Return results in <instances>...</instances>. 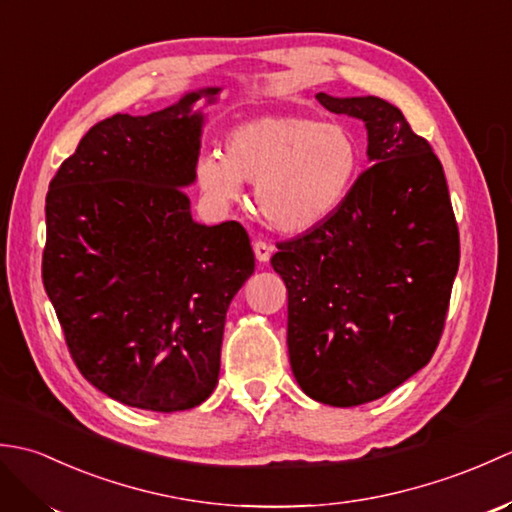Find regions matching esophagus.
Returning a JSON list of instances; mask_svg holds the SVG:
<instances>
[{
	"label": "esophagus",
	"mask_w": 512,
	"mask_h": 512,
	"mask_svg": "<svg viewBox=\"0 0 512 512\" xmlns=\"http://www.w3.org/2000/svg\"><path fill=\"white\" fill-rule=\"evenodd\" d=\"M253 253L259 262H268L270 255H273V244L264 242V239H255L253 242Z\"/></svg>",
	"instance_id": "esophagus-1"
}]
</instances>
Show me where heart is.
<instances>
[{
  "label": "heart",
  "mask_w": 512,
  "mask_h": 512,
  "mask_svg": "<svg viewBox=\"0 0 512 512\" xmlns=\"http://www.w3.org/2000/svg\"><path fill=\"white\" fill-rule=\"evenodd\" d=\"M363 147L339 121L268 114L239 123L224 138V154H206L195 182L217 204L242 200L255 182V206L281 233H301L330 217L361 173Z\"/></svg>",
  "instance_id": "heart-1"
}]
</instances>
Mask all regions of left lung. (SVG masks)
<instances>
[{"instance_id": "8db88e82", "label": "left lung", "mask_w": 512, "mask_h": 512, "mask_svg": "<svg viewBox=\"0 0 512 512\" xmlns=\"http://www.w3.org/2000/svg\"><path fill=\"white\" fill-rule=\"evenodd\" d=\"M317 101L361 118L374 162L328 220L277 244L288 288V354L299 387L332 407L389 394L431 361L460 264L438 156L378 96Z\"/></svg>"}]
</instances>
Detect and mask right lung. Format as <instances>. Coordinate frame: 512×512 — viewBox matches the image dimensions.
Masks as SVG:
<instances>
[{
    "mask_svg": "<svg viewBox=\"0 0 512 512\" xmlns=\"http://www.w3.org/2000/svg\"><path fill=\"white\" fill-rule=\"evenodd\" d=\"M96 123L46 195L43 286L85 380L129 407L184 411L220 376L228 303L253 275L242 224L193 222L202 96Z\"/></svg>",
    "mask_w": 512,
    "mask_h": 512,
    "instance_id": "right-lung-1",
    "label": "right lung"
}]
</instances>
